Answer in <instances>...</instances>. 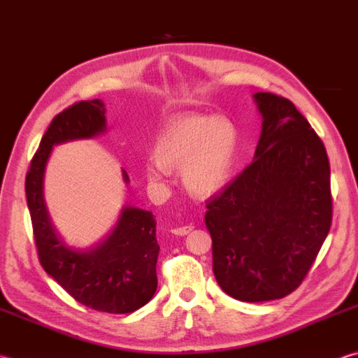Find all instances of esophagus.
I'll list each match as a JSON object with an SVG mask.
<instances>
[{"label": "esophagus", "mask_w": 358, "mask_h": 358, "mask_svg": "<svg viewBox=\"0 0 358 358\" xmlns=\"http://www.w3.org/2000/svg\"><path fill=\"white\" fill-rule=\"evenodd\" d=\"M191 231H192V227H180V228L172 229V233L175 236H186V234L191 233Z\"/></svg>", "instance_id": "esophagus-1"}]
</instances>
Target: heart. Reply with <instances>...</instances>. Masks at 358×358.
Masks as SVG:
<instances>
[{
    "label": "heart",
    "mask_w": 358,
    "mask_h": 358,
    "mask_svg": "<svg viewBox=\"0 0 358 358\" xmlns=\"http://www.w3.org/2000/svg\"><path fill=\"white\" fill-rule=\"evenodd\" d=\"M147 161L152 183L164 181L169 169L181 167L183 185L195 197L220 194L233 177L239 138L233 122L220 116H177L164 125Z\"/></svg>",
    "instance_id": "b5f03b06"
}]
</instances>
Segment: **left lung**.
Listing matches in <instances>:
<instances>
[{
	"mask_svg": "<svg viewBox=\"0 0 358 358\" xmlns=\"http://www.w3.org/2000/svg\"><path fill=\"white\" fill-rule=\"evenodd\" d=\"M262 131L255 159L208 203L213 271L245 303L284 298L310 270L332 222L324 144L285 97L255 93Z\"/></svg>",
	"mask_w": 358,
	"mask_h": 358,
	"instance_id": "1",
	"label": "left lung"
}]
</instances>
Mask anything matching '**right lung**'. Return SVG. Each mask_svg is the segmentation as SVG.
<instances>
[{"label": "right lung", "mask_w": 358, "mask_h": 358, "mask_svg": "<svg viewBox=\"0 0 358 358\" xmlns=\"http://www.w3.org/2000/svg\"><path fill=\"white\" fill-rule=\"evenodd\" d=\"M107 131L101 99L77 102L52 119L26 175V200L41 267L77 303L107 313H131L155 295L159 245L150 211L125 205L115 228L88 248L62 239L46 208L43 183L52 147ZM124 183L129 175L122 169Z\"/></svg>", "instance_id": "add662e5"}]
</instances>
